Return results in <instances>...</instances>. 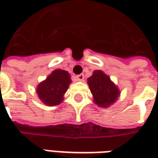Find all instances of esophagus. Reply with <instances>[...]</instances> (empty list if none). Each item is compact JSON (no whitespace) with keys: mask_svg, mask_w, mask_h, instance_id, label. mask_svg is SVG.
I'll return each mask as SVG.
<instances>
[{"mask_svg":"<svg viewBox=\"0 0 158 158\" xmlns=\"http://www.w3.org/2000/svg\"><path fill=\"white\" fill-rule=\"evenodd\" d=\"M76 78H77V79H78L79 81H83L84 79H85V75H84L83 73H81V74H79V75L76 76Z\"/></svg>","mask_w":158,"mask_h":158,"instance_id":"obj_1","label":"esophagus"}]
</instances>
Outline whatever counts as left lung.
<instances>
[{"mask_svg": "<svg viewBox=\"0 0 158 158\" xmlns=\"http://www.w3.org/2000/svg\"><path fill=\"white\" fill-rule=\"evenodd\" d=\"M87 83L94 102L100 107H108L118 99V87L102 70H95L92 75L87 79Z\"/></svg>", "mask_w": 158, "mask_h": 158, "instance_id": "1", "label": "left lung"}]
</instances>
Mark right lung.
<instances>
[{"mask_svg": "<svg viewBox=\"0 0 158 158\" xmlns=\"http://www.w3.org/2000/svg\"><path fill=\"white\" fill-rule=\"evenodd\" d=\"M71 83L69 72L62 69H55L37 85L36 93L44 104L56 106L64 100V94Z\"/></svg>", "mask_w": 158, "mask_h": 158, "instance_id": "obj_1", "label": "right lung"}]
</instances>
